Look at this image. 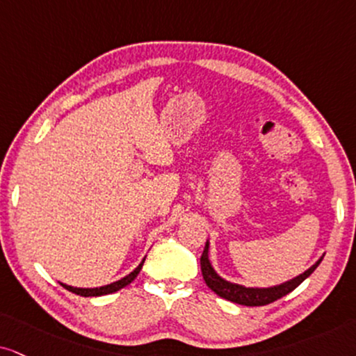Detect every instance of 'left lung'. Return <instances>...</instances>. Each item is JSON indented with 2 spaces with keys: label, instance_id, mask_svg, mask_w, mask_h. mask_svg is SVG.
<instances>
[{
  "label": "left lung",
  "instance_id": "left-lung-1",
  "mask_svg": "<svg viewBox=\"0 0 356 356\" xmlns=\"http://www.w3.org/2000/svg\"><path fill=\"white\" fill-rule=\"evenodd\" d=\"M323 256H325V254H323ZM323 256L320 257L314 266H310L305 272H302V274L296 275L293 279L285 280L282 284L270 285V287H245V285L229 282V280L222 279L221 275L214 270L211 261H209V239L206 241L204 251L201 254L200 262H201V272H203L204 282L214 293H218V296L222 297V299L234 302V304L259 307V305L270 304V302H275L277 299H280V297L287 296L289 292H292L296 287H299V285L304 282V280L309 277L315 269H317L320 262H322Z\"/></svg>",
  "mask_w": 356,
  "mask_h": 356
}]
</instances>
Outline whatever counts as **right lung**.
I'll return each instance as SVG.
<instances>
[{
  "mask_svg": "<svg viewBox=\"0 0 356 356\" xmlns=\"http://www.w3.org/2000/svg\"><path fill=\"white\" fill-rule=\"evenodd\" d=\"M143 262H145V257L142 259V262L135 267L134 270L130 272V274H127L125 277L115 280V282L112 284H107V285H102V287H72V285H67V284H63L64 289H67L69 292L72 293H77V296H82V297H100V296H107V293H113L117 291H120V289H124L125 285H129L130 282H134L135 277L140 274V270H142L143 267Z\"/></svg>",
  "mask_w": 356,
  "mask_h": 356,
  "instance_id": "obj_1",
  "label": "right lung"
}]
</instances>
